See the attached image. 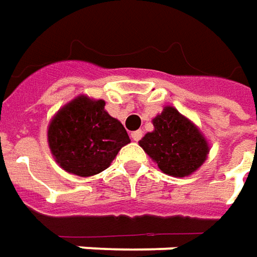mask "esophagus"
<instances>
[{"instance_id": "1", "label": "esophagus", "mask_w": 257, "mask_h": 257, "mask_svg": "<svg viewBox=\"0 0 257 257\" xmlns=\"http://www.w3.org/2000/svg\"><path fill=\"white\" fill-rule=\"evenodd\" d=\"M141 137H143V132H141V130H137V132H133L132 133V139L134 141L141 140Z\"/></svg>"}]
</instances>
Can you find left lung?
<instances>
[{
  "label": "left lung",
  "instance_id": "obj_1",
  "mask_svg": "<svg viewBox=\"0 0 257 257\" xmlns=\"http://www.w3.org/2000/svg\"><path fill=\"white\" fill-rule=\"evenodd\" d=\"M154 132L147 133L140 146L163 173L187 177L204 164L208 143L195 125L174 107H165L153 120Z\"/></svg>",
  "mask_w": 257,
  "mask_h": 257
}]
</instances>
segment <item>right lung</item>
<instances>
[{
    "label": "right lung",
    "mask_w": 257,
    "mask_h": 257,
    "mask_svg": "<svg viewBox=\"0 0 257 257\" xmlns=\"http://www.w3.org/2000/svg\"><path fill=\"white\" fill-rule=\"evenodd\" d=\"M48 141L65 171L90 177L104 171L130 139L123 124L104 110V101L79 96L53 117Z\"/></svg>",
    "instance_id": "right-lung-1"
}]
</instances>
